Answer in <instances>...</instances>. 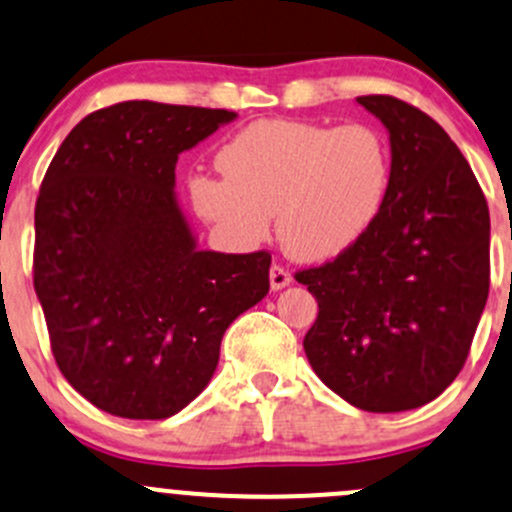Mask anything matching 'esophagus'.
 <instances>
[{"label":"esophagus","instance_id":"esophagus-1","mask_svg":"<svg viewBox=\"0 0 512 512\" xmlns=\"http://www.w3.org/2000/svg\"><path fill=\"white\" fill-rule=\"evenodd\" d=\"M292 283V275L280 266H271V290H283Z\"/></svg>","mask_w":512,"mask_h":512}]
</instances>
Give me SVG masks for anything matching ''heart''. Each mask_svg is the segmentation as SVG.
I'll use <instances>...</instances> for the list:
<instances>
[{
	"label": "heart",
	"instance_id": "heart-1",
	"mask_svg": "<svg viewBox=\"0 0 512 512\" xmlns=\"http://www.w3.org/2000/svg\"><path fill=\"white\" fill-rule=\"evenodd\" d=\"M222 176L188 181L193 210L229 244L251 249L278 229L297 261L348 254L370 232L392 181V149L365 123L258 120L217 152Z\"/></svg>",
	"mask_w": 512,
	"mask_h": 512
}]
</instances>
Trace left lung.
<instances>
[{"label": "left lung", "mask_w": 512, "mask_h": 512, "mask_svg": "<svg viewBox=\"0 0 512 512\" xmlns=\"http://www.w3.org/2000/svg\"><path fill=\"white\" fill-rule=\"evenodd\" d=\"M355 101L389 132L392 181L360 244L295 275L319 302L304 353L355 409L411 411L467 360L488 297L491 220L472 166L433 118L392 96Z\"/></svg>", "instance_id": "1"}]
</instances>
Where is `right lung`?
Instances as JSON below:
<instances>
[{
	"label": "right lung",
	"mask_w": 512,
	"mask_h": 512,
	"mask_svg": "<svg viewBox=\"0 0 512 512\" xmlns=\"http://www.w3.org/2000/svg\"><path fill=\"white\" fill-rule=\"evenodd\" d=\"M237 113L125 101L86 116L36 203L33 285L62 375L96 409L169 418L208 387L220 343L268 295L271 256L198 249L179 154Z\"/></svg>",
	"instance_id": "right-lung-1"
}]
</instances>
